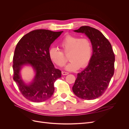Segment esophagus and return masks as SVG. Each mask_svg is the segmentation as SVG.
<instances>
[{
  "mask_svg": "<svg viewBox=\"0 0 129 129\" xmlns=\"http://www.w3.org/2000/svg\"><path fill=\"white\" fill-rule=\"evenodd\" d=\"M69 73L68 72H62V74L63 75H68Z\"/></svg>",
  "mask_w": 129,
  "mask_h": 129,
  "instance_id": "obj_1",
  "label": "esophagus"
}]
</instances>
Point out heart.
Returning <instances> with one entry per match:
<instances>
[{
  "mask_svg": "<svg viewBox=\"0 0 129 129\" xmlns=\"http://www.w3.org/2000/svg\"><path fill=\"white\" fill-rule=\"evenodd\" d=\"M62 51L55 47L50 48L48 55L50 59L56 65L62 67L67 62L65 54H68L69 62L65 69L68 71H75L80 68L87 66L92 56V48L90 41L86 38L67 35L60 43Z\"/></svg>",
  "mask_w": 129,
  "mask_h": 129,
  "instance_id": "obj_1",
  "label": "heart"
}]
</instances>
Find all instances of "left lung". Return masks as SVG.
Returning a JSON list of instances; mask_svg holds the SVG:
<instances>
[{
    "label": "left lung",
    "mask_w": 129,
    "mask_h": 129,
    "mask_svg": "<svg viewBox=\"0 0 129 129\" xmlns=\"http://www.w3.org/2000/svg\"><path fill=\"white\" fill-rule=\"evenodd\" d=\"M74 31L84 33L90 40L92 55L87 67L77 74L73 91L80 99L94 100L103 94L114 75V53L110 42L98 29L84 26Z\"/></svg>",
    "instance_id": "obj_1"
}]
</instances>
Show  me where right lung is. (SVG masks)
<instances>
[{"label":"right lung","mask_w":129,"mask_h":129,"mask_svg":"<svg viewBox=\"0 0 129 129\" xmlns=\"http://www.w3.org/2000/svg\"><path fill=\"white\" fill-rule=\"evenodd\" d=\"M62 32L34 30L25 35L16 46L13 58V80L22 95L32 102H42L50 98L54 92V82L61 77V71L54 67L48 50ZM25 65H30L36 72L29 85L23 81L20 75L21 69Z\"/></svg>","instance_id":"right-lung-1"}]
</instances>
